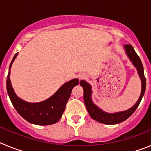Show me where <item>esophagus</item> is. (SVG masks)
<instances>
[{
	"mask_svg": "<svg viewBox=\"0 0 151 151\" xmlns=\"http://www.w3.org/2000/svg\"><path fill=\"white\" fill-rule=\"evenodd\" d=\"M78 78H79V79H82V78H85V76L84 74L79 75V76H78Z\"/></svg>",
	"mask_w": 151,
	"mask_h": 151,
	"instance_id": "esophagus-1",
	"label": "esophagus"
}]
</instances>
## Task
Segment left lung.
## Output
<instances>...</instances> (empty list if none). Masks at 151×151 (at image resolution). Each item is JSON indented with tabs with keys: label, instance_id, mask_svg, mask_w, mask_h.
<instances>
[{
	"label": "left lung",
	"instance_id": "8db88e82",
	"mask_svg": "<svg viewBox=\"0 0 151 151\" xmlns=\"http://www.w3.org/2000/svg\"><path fill=\"white\" fill-rule=\"evenodd\" d=\"M125 53L127 54L132 63L138 70V75L141 80V95L138 98V101L129 110L122 112H118L115 113H108L103 111L98 106L94 104L91 100V86L88 83L82 80L80 82V85L83 88L84 90V102L87 108L89 115L93 119L101 123L106 124V125H115V124L120 123L123 121L126 120L129 117L132 115V113L135 111V110L139 106L141 99L145 94V89H146V78L144 73V67L141 63L140 57L134 51V47L131 45H124Z\"/></svg>",
	"mask_w": 151,
	"mask_h": 151
}]
</instances>
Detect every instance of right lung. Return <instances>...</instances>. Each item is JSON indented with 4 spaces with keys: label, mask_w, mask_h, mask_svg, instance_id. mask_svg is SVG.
Here are the masks:
<instances>
[{
    "label": "right lung",
    "mask_w": 151,
    "mask_h": 151,
    "mask_svg": "<svg viewBox=\"0 0 151 151\" xmlns=\"http://www.w3.org/2000/svg\"><path fill=\"white\" fill-rule=\"evenodd\" d=\"M17 55L18 53L14 55L10 63L6 78V90L13 106L19 114L30 123L39 125L56 123L62 116L72 90L79 82L78 79L74 78L63 84L54 95L45 101L39 103L26 102L17 97L12 88L10 79V68Z\"/></svg>",
    "instance_id": "right-lung-1"
}]
</instances>
